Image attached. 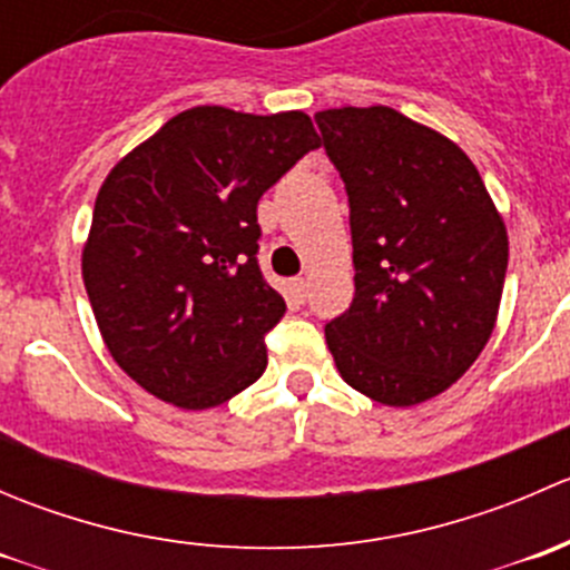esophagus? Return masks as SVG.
<instances>
[{"mask_svg":"<svg viewBox=\"0 0 570 570\" xmlns=\"http://www.w3.org/2000/svg\"><path fill=\"white\" fill-rule=\"evenodd\" d=\"M292 289L297 292V297H306L308 281H306V278H292Z\"/></svg>","mask_w":570,"mask_h":570,"instance_id":"34e87169","label":"esophagus"}]
</instances>
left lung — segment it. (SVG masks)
Returning a JSON list of instances; mask_svg holds the SVG:
<instances>
[{
    "mask_svg": "<svg viewBox=\"0 0 570 570\" xmlns=\"http://www.w3.org/2000/svg\"><path fill=\"white\" fill-rule=\"evenodd\" d=\"M350 200L355 297L325 325L355 392L407 407L446 392L493 333L508 232L474 163L392 107L314 115Z\"/></svg>",
    "mask_w": 570,
    "mask_h": 570,
    "instance_id": "obj_1",
    "label": "left lung"
}]
</instances>
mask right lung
Here are the masks:
<instances>
[{
  "label": "right lung",
  "mask_w": 570,
  "mask_h": 570,
  "mask_svg": "<svg viewBox=\"0 0 570 570\" xmlns=\"http://www.w3.org/2000/svg\"><path fill=\"white\" fill-rule=\"evenodd\" d=\"M320 148L306 112L193 107L126 154L96 198L82 278L107 350L187 411L267 370L286 303L258 269V198Z\"/></svg>",
  "instance_id": "1"
}]
</instances>
